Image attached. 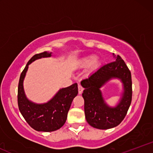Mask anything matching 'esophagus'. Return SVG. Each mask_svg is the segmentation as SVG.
Returning <instances> with one entry per match:
<instances>
[{
    "label": "esophagus",
    "mask_w": 153,
    "mask_h": 153,
    "mask_svg": "<svg viewBox=\"0 0 153 153\" xmlns=\"http://www.w3.org/2000/svg\"><path fill=\"white\" fill-rule=\"evenodd\" d=\"M83 91V88L81 86V85H78V94H81Z\"/></svg>",
    "instance_id": "obj_1"
}]
</instances>
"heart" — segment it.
<instances>
[{"label": "heart", "mask_w": 153, "mask_h": 153, "mask_svg": "<svg viewBox=\"0 0 153 153\" xmlns=\"http://www.w3.org/2000/svg\"><path fill=\"white\" fill-rule=\"evenodd\" d=\"M97 59V57L96 55L90 54V55L85 56V57L79 59L75 63V65L79 68H87V67L92 65L94 68H96L101 65L100 61Z\"/></svg>", "instance_id": "heart-1"}]
</instances>
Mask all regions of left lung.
<instances>
[{"label":"left lung","mask_w":153,"mask_h":153,"mask_svg":"<svg viewBox=\"0 0 153 153\" xmlns=\"http://www.w3.org/2000/svg\"><path fill=\"white\" fill-rule=\"evenodd\" d=\"M115 61L104 65L80 82L84 88L82 96L87 122L91 127L108 129L118 126L124 119L130 106L132 96L131 76L129 68L119 55L113 53ZM113 79L123 84L119 102L111 107L105 101L100 88Z\"/></svg>","instance_id":"obj_1"}]
</instances>
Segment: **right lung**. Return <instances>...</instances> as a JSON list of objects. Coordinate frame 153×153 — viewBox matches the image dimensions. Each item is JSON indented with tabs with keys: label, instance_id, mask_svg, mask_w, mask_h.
<instances>
[{
	"label": "right lung",
	"instance_id": "1",
	"mask_svg": "<svg viewBox=\"0 0 153 153\" xmlns=\"http://www.w3.org/2000/svg\"><path fill=\"white\" fill-rule=\"evenodd\" d=\"M52 52H44L33 56L27 62L19 79L18 105L23 117L31 127L38 131H53L64 125L72 101L78 94V84L75 83L57 91L46 103H36L26 97L24 89V80L29 65L36 59L50 57Z\"/></svg>",
	"mask_w": 153,
	"mask_h": 153
}]
</instances>
